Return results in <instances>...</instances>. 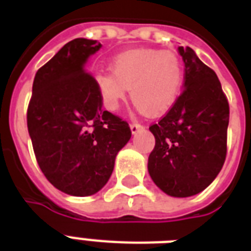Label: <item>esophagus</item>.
Returning <instances> with one entry per match:
<instances>
[{"mask_svg":"<svg viewBox=\"0 0 251 251\" xmlns=\"http://www.w3.org/2000/svg\"><path fill=\"white\" fill-rule=\"evenodd\" d=\"M130 129H131V133L137 134V133H139L141 130L145 129V126L141 125V124H138V122H133V124L130 125Z\"/></svg>","mask_w":251,"mask_h":251,"instance_id":"34e87169","label":"esophagus"}]
</instances>
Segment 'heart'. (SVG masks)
<instances>
[{"instance_id":"1","label":"heart","mask_w":251,"mask_h":251,"mask_svg":"<svg viewBox=\"0 0 251 251\" xmlns=\"http://www.w3.org/2000/svg\"><path fill=\"white\" fill-rule=\"evenodd\" d=\"M112 70L94 75V84L106 109L117 110L130 88L138 110L161 114L175 105L181 94L182 61L169 50H126L114 57Z\"/></svg>"}]
</instances>
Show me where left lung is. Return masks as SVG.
<instances>
[{"label":"left lung","instance_id":"1","mask_svg":"<svg viewBox=\"0 0 251 251\" xmlns=\"http://www.w3.org/2000/svg\"><path fill=\"white\" fill-rule=\"evenodd\" d=\"M185 64L182 94L159 124L150 126L155 149L149 173L165 194L186 198L203 191L226 155L229 104L220 80L191 48L178 47Z\"/></svg>","mask_w":251,"mask_h":251}]
</instances>
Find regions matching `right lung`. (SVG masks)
I'll return each instance as SVG.
<instances>
[{"instance_id": "add662e5", "label": "right lung", "mask_w": 251, "mask_h": 251, "mask_svg": "<svg viewBox=\"0 0 251 251\" xmlns=\"http://www.w3.org/2000/svg\"><path fill=\"white\" fill-rule=\"evenodd\" d=\"M101 48L78 37L37 70L27 110V127L37 164L65 194L88 197L108 182L118 151L130 141L127 122L101 108L86 70Z\"/></svg>"}]
</instances>
